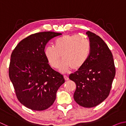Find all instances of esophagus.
<instances>
[{"mask_svg": "<svg viewBox=\"0 0 126 126\" xmlns=\"http://www.w3.org/2000/svg\"><path fill=\"white\" fill-rule=\"evenodd\" d=\"M64 79L65 80H69V78H68V77L67 76H64Z\"/></svg>", "mask_w": 126, "mask_h": 126, "instance_id": "34e87169", "label": "esophagus"}]
</instances>
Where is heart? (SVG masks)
<instances>
[{
	"label": "heart",
	"mask_w": 126,
	"mask_h": 126,
	"mask_svg": "<svg viewBox=\"0 0 126 126\" xmlns=\"http://www.w3.org/2000/svg\"><path fill=\"white\" fill-rule=\"evenodd\" d=\"M90 44L82 36L66 34L55 40L54 47L48 46L44 54L51 67L58 68L61 59L63 62L60 71L66 73L72 68L78 70L83 65L88 58Z\"/></svg>",
	"instance_id": "heart-1"
}]
</instances>
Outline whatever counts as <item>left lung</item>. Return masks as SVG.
<instances>
[{
  "label": "left lung",
  "instance_id": "obj_1",
  "mask_svg": "<svg viewBox=\"0 0 126 126\" xmlns=\"http://www.w3.org/2000/svg\"><path fill=\"white\" fill-rule=\"evenodd\" d=\"M90 42L88 58L82 67L69 78L76 84L74 99L86 108L95 107L109 95L116 68L111 51L102 38L86 32Z\"/></svg>",
  "mask_w": 126,
  "mask_h": 126
}]
</instances>
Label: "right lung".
I'll return each mask as SVG.
<instances>
[{"label": "right lung", "instance_id": "right-lung-1", "mask_svg": "<svg viewBox=\"0 0 126 126\" xmlns=\"http://www.w3.org/2000/svg\"><path fill=\"white\" fill-rule=\"evenodd\" d=\"M61 35L53 32L32 34L21 40L12 53L9 78L18 101L32 110L50 107L65 82L62 74L50 67L44 54L47 43Z\"/></svg>", "mask_w": 126, "mask_h": 126}]
</instances>
